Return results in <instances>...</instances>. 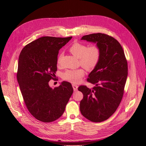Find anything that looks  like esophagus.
<instances>
[{"label":"esophagus","instance_id":"1","mask_svg":"<svg viewBox=\"0 0 146 146\" xmlns=\"http://www.w3.org/2000/svg\"><path fill=\"white\" fill-rule=\"evenodd\" d=\"M72 87L74 91H76L78 89V86L77 85H75V84H72Z\"/></svg>","mask_w":146,"mask_h":146}]
</instances>
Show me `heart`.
<instances>
[{
	"label": "heart",
	"instance_id": "b5f03b06",
	"mask_svg": "<svg viewBox=\"0 0 146 146\" xmlns=\"http://www.w3.org/2000/svg\"><path fill=\"white\" fill-rule=\"evenodd\" d=\"M69 52L77 58L80 64L88 70L94 69L99 64L101 58V50L98 45H91L89 47L85 44L76 42L69 48ZM62 54L58 55L57 63H61ZM85 75L83 69L67 70L63 74V78L71 83H78Z\"/></svg>",
	"mask_w": 146,
	"mask_h": 146
}]
</instances>
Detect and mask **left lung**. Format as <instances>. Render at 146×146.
<instances>
[{
  "instance_id": "left-lung-1",
  "label": "left lung",
  "mask_w": 146,
  "mask_h": 146,
  "mask_svg": "<svg viewBox=\"0 0 146 146\" xmlns=\"http://www.w3.org/2000/svg\"><path fill=\"white\" fill-rule=\"evenodd\" d=\"M81 39L96 43L100 48L101 58L87 79L95 86L78 88L83 94L80 112L92 122H102L116 111L121 103L128 75L127 61L120 43L109 35L92 33Z\"/></svg>"
}]
</instances>
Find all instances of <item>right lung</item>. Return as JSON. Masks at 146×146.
I'll return each instance as SVG.
<instances>
[{"instance_id": "1", "label": "right lung", "mask_w": 146, "mask_h": 146, "mask_svg": "<svg viewBox=\"0 0 146 146\" xmlns=\"http://www.w3.org/2000/svg\"><path fill=\"white\" fill-rule=\"evenodd\" d=\"M72 36H43L26 45L19 57L17 80L29 111L38 120L51 122L61 116L73 93L69 82L52 89L48 82L57 70L60 48Z\"/></svg>"}]
</instances>
